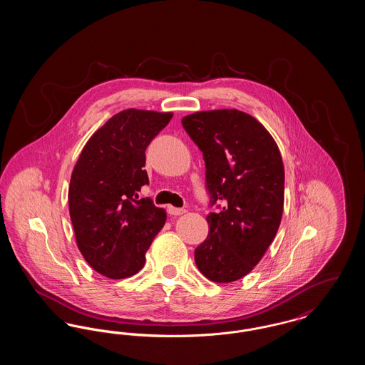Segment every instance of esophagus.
Returning <instances> with one entry per match:
<instances>
[{
  "instance_id": "1",
  "label": "esophagus",
  "mask_w": 365,
  "mask_h": 365,
  "mask_svg": "<svg viewBox=\"0 0 365 365\" xmlns=\"http://www.w3.org/2000/svg\"><path fill=\"white\" fill-rule=\"evenodd\" d=\"M167 210H168V213H170V215H174V216H179V215L186 213V209L175 208V207H168Z\"/></svg>"
}]
</instances>
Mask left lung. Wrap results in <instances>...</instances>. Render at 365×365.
Returning <instances> with one entry per match:
<instances>
[{
	"label": "left lung",
	"instance_id": "1",
	"mask_svg": "<svg viewBox=\"0 0 365 365\" xmlns=\"http://www.w3.org/2000/svg\"><path fill=\"white\" fill-rule=\"evenodd\" d=\"M182 124L202 152L212 204H223L207 216L209 235L194 252L195 264L212 282H235L260 262L278 232L284 204L278 145L238 109L195 112Z\"/></svg>",
	"mask_w": 365,
	"mask_h": 365
}]
</instances>
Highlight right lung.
<instances>
[{
	"instance_id": "1",
	"label": "right lung",
	"mask_w": 365,
	"mask_h": 365,
	"mask_svg": "<svg viewBox=\"0 0 365 365\" xmlns=\"http://www.w3.org/2000/svg\"><path fill=\"white\" fill-rule=\"evenodd\" d=\"M173 112L125 109L87 140L73 167L68 189L78 249L109 279L135 275L145 253L165 225V209L138 198L149 185L145 150L173 119Z\"/></svg>"
}]
</instances>
